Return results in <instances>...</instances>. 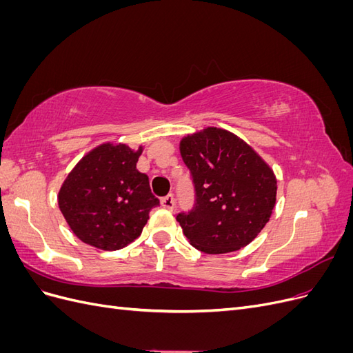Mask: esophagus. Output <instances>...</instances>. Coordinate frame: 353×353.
<instances>
[{"label":"esophagus","mask_w":353,"mask_h":353,"mask_svg":"<svg viewBox=\"0 0 353 353\" xmlns=\"http://www.w3.org/2000/svg\"><path fill=\"white\" fill-rule=\"evenodd\" d=\"M162 206L168 210H172L174 206H175V199H174V194H168L162 199Z\"/></svg>","instance_id":"1"}]
</instances>
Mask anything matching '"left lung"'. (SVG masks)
I'll return each instance as SVG.
<instances>
[{
    "label": "left lung",
    "instance_id": "obj_1",
    "mask_svg": "<svg viewBox=\"0 0 353 353\" xmlns=\"http://www.w3.org/2000/svg\"><path fill=\"white\" fill-rule=\"evenodd\" d=\"M179 152L193 178L196 201L176 215L191 245L209 254L253 241L275 206L272 169L241 138L209 126L184 137Z\"/></svg>",
    "mask_w": 353,
    "mask_h": 353
}]
</instances>
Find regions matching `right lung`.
I'll return each mask as SVG.
<instances>
[{"instance_id":"add662e5","label":"right lung","mask_w":353,"mask_h":353,"mask_svg":"<svg viewBox=\"0 0 353 353\" xmlns=\"http://www.w3.org/2000/svg\"><path fill=\"white\" fill-rule=\"evenodd\" d=\"M143 153L105 143L85 154L59 191V208L81 241L119 250L140 237L148 213L159 206L148 176L137 169Z\"/></svg>"}]
</instances>
